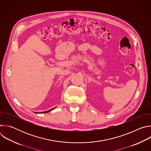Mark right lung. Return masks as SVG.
<instances>
[{"label": "right lung", "instance_id": "right-lung-1", "mask_svg": "<svg viewBox=\"0 0 151 151\" xmlns=\"http://www.w3.org/2000/svg\"><path fill=\"white\" fill-rule=\"evenodd\" d=\"M55 107H54V108H52V109H50V110H49V111H45V112H42L41 113H37V112H35V113H36V114H43V113H47V112H50V111H51L52 110H53L54 109H55Z\"/></svg>", "mask_w": 151, "mask_h": 151}]
</instances>
